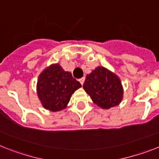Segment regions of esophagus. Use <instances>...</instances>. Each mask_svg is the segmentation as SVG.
I'll return each instance as SVG.
<instances>
[{
	"instance_id": "1",
	"label": "esophagus",
	"mask_w": 159,
	"mask_h": 159,
	"mask_svg": "<svg viewBox=\"0 0 159 159\" xmlns=\"http://www.w3.org/2000/svg\"><path fill=\"white\" fill-rule=\"evenodd\" d=\"M84 81H85V78H80V79H79V82H80V83L81 84V85H83V83H84Z\"/></svg>"
}]
</instances>
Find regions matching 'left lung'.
Returning a JSON list of instances; mask_svg holds the SVG:
<instances>
[{"instance_id": "left-lung-1", "label": "left lung", "mask_w": 159, "mask_h": 159, "mask_svg": "<svg viewBox=\"0 0 159 159\" xmlns=\"http://www.w3.org/2000/svg\"><path fill=\"white\" fill-rule=\"evenodd\" d=\"M83 89L93 102L103 110L118 106L123 98L120 78L104 66H98L86 75Z\"/></svg>"}]
</instances>
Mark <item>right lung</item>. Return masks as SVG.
Returning a JSON list of instances; mask_svg holds the SVG:
<instances>
[{
    "instance_id": "obj_1",
    "label": "right lung",
    "mask_w": 159,
    "mask_h": 159,
    "mask_svg": "<svg viewBox=\"0 0 159 159\" xmlns=\"http://www.w3.org/2000/svg\"><path fill=\"white\" fill-rule=\"evenodd\" d=\"M81 87L71 73L58 64H51L42 70L37 82V93L41 105L51 112L65 110L72 94Z\"/></svg>"
}]
</instances>
